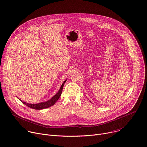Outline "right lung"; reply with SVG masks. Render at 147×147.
Returning a JSON list of instances; mask_svg holds the SVG:
<instances>
[{"mask_svg": "<svg viewBox=\"0 0 147 147\" xmlns=\"http://www.w3.org/2000/svg\"><path fill=\"white\" fill-rule=\"evenodd\" d=\"M66 80L63 82V83L62 84L60 90H59V91L57 92V93L54 95L51 99L46 101V102H40V103H36V104H31V103H27L26 102H24L22 100H20V101H22V103H23L24 104H25L26 106H27L28 107H30L31 108H32L34 109H37V110H40L42 109H45V108H49L52 106H53V105H55V103H56V102L59 99V98L61 96V94L63 90V86L65 85V83L66 82Z\"/></svg>", "mask_w": 147, "mask_h": 147, "instance_id": "right-lung-1", "label": "right lung"}]
</instances>
